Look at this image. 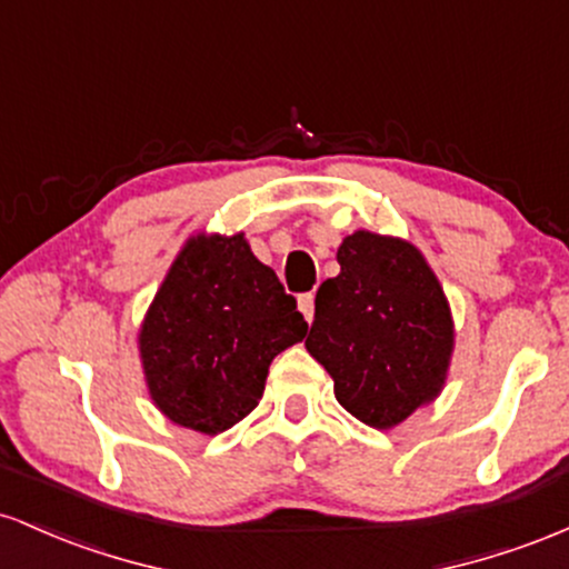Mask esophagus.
I'll return each mask as SVG.
<instances>
[{"label":"esophagus","instance_id":"1","mask_svg":"<svg viewBox=\"0 0 569 569\" xmlns=\"http://www.w3.org/2000/svg\"><path fill=\"white\" fill-rule=\"evenodd\" d=\"M299 310H302L307 323H310L312 316H316V293H302V297H299Z\"/></svg>","mask_w":569,"mask_h":569}]
</instances>
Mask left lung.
Instances as JSON below:
<instances>
[{"label": "left lung", "mask_w": 569, "mask_h": 569, "mask_svg": "<svg viewBox=\"0 0 569 569\" xmlns=\"http://www.w3.org/2000/svg\"><path fill=\"white\" fill-rule=\"evenodd\" d=\"M339 276L316 293L305 348L335 380V396L371 428H393L441 390L452 316L415 246L356 232L337 251Z\"/></svg>", "instance_id": "obj_1"}]
</instances>
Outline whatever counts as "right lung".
Returning a JSON list of instances; mask_svg holds the SVG:
<instances>
[{"label":"right lung","mask_w":569,"mask_h":569,"mask_svg":"<svg viewBox=\"0 0 569 569\" xmlns=\"http://www.w3.org/2000/svg\"><path fill=\"white\" fill-rule=\"evenodd\" d=\"M305 335L297 299L243 234H198L141 326L149 393L176 426L217 436L257 407L272 358Z\"/></svg>","instance_id":"add662e5"}]
</instances>
